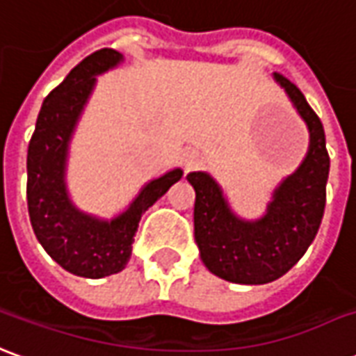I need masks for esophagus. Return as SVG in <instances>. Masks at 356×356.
<instances>
[{
	"label": "esophagus",
	"mask_w": 356,
	"mask_h": 356,
	"mask_svg": "<svg viewBox=\"0 0 356 356\" xmlns=\"http://www.w3.org/2000/svg\"><path fill=\"white\" fill-rule=\"evenodd\" d=\"M201 161H203V155H201L197 149H188L186 153H184V157H182L184 168H186V170L195 168V166H197Z\"/></svg>",
	"instance_id": "obj_1"
}]
</instances>
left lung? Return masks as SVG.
I'll return each instance as SVG.
<instances>
[{
  "instance_id": "left-lung-1",
  "label": "left lung",
  "mask_w": 356,
  "mask_h": 356,
  "mask_svg": "<svg viewBox=\"0 0 356 356\" xmlns=\"http://www.w3.org/2000/svg\"><path fill=\"white\" fill-rule=\"evenodd\" d=\"M272 76L309 128V151L276 186L266 213L254 220L241 218L211 174H188L195 190L193 226L201 261L214 276L243 286L274 282L295 266L316 236L326 207L330 157L322 122L297 86L278 72Z\"/></svg>"
}]
</instances>
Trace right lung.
I'll return each instance as SVG.
<instances>
[{
  "mask_svg": "<svg viewBox=\"0 0 356 356\" xmlns=\"http://www.w3.org/2000/svg\"><path fill=\"white\" fill-rule=\"evenodd\" d=\"M124 61L122 53L99 49L70 70L38 115L26 157V199L38 241L57 264L74 276L105 278L124 270L142 214L182 178L172 168L143 186L122 213L99 218L80 211L67 190V165L72 134L97 76Z\"/></svg>",
  "mask_w": 356,
  "mask_h": 356,
  "instance_id": "add662e5",
  "label": "right lung"
}]
</instances>
